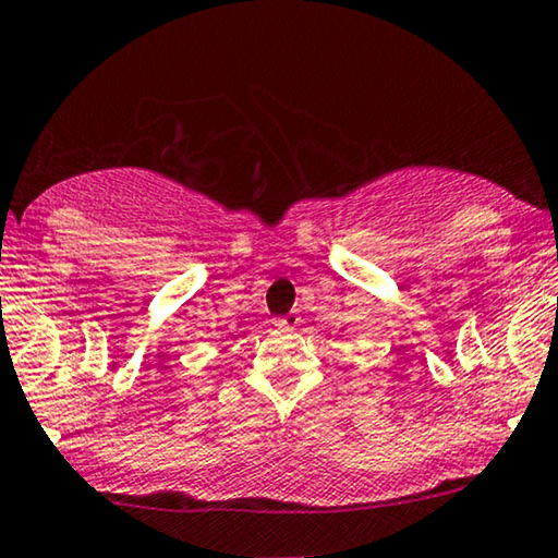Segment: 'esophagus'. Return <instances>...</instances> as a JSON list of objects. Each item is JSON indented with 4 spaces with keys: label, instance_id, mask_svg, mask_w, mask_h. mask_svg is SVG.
I'll return each instance as SVG.
<instances>
[{
    "label": "esophagus",
    "instance_id": "1",
    "mask_svg": "<svg viewBox=\"0 0 558 558\" xmlns=\"http://www.w3.org/2000/svg\"><path fill=\"white\" fill-rule=\"evenodd\" d=\"M299 322H302V316H299L296 312H289L287 316H279V319H274V324H277V327L284 329V331L296 329Z\"/></svg>",
    "mask_w": 558,
    "mask_h": 558
}]
</instances>
